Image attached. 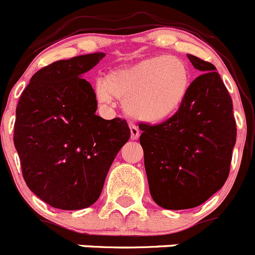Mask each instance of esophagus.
Here are the masks:
<instances>
[{
  "label": "esophagus",
  "instance_id": "34e87169",
  "mask_svg": "<svg viewBox=\"0 0 255 255\" xmlns=\"http://www.w3.org/2000/svg\"><path fill=\"white\" fill-rule=\"evenodd\" d=\"M130 133L132 140H137L138 136H140V130H138V128L136 125L130 124Z\"/></svg>",
  "mask_w": 255,
  "mask_h": 255
}]
</instances>
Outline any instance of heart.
<instances>
[{
	"label": "heart",
	"instance_id": "heart-1",
	"mask_svg": "<svg viewBox=\"0 0 255 255\" xmlns=\"http://www.w3.org/2000/svg\"><path fill=\"white\" fill-rule=\"evenodd\" d=\"M191 74L177 57H155L110 73L95 83V94L103 104L114 97L125 99L131 117L157 122L172 114L188 92Z\"/></svg>",
	"mask_w": 255,
	"mask_h": 255
}]
</instances>
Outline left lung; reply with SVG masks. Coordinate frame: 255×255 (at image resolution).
<instances>
[{"label":"left lung","instance_id":"8db88e82","mask_svg":"<svg viewBox=\"0 0 255 255\" xmlns=\"http://www.w3.org/2000/svg\"><path fill=\"white\" fill-rule=\"evenodd\" d=\"M187 57L203 73L177 112L160 124H138L151 197L166 210L197 207L222 188L237 137L232 98L216 67Z\"/></svg>","mask_w":255,"mask_h":255}]
</instances>
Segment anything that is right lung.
I'll return each instance as SVG.
<instances>
[{
	"label": "right lung",
	"mask_w": 255,
	"mask_h": 255,
	"mask_svg": "<svg viewBox=\"0 0 255 255\" xmlns=\"http://www.w3.org/2000/svg\"><path fill=\"white\" fill-rule=\"evenodd\" d=\"M105 53L57 60L34 73L16 109L13 142L29 190L59 210L97 202L120 148L130 138L127 120L95 115L89 82L80 79Z\"/></svg>",
	"instance_id": "right-lung-1"
}]
</instances>
